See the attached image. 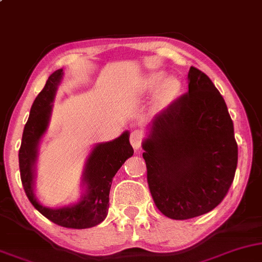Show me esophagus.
Here are the masks:
<instances>
[{
    "label": "esophagus",
    "instance_id": "1",
    "mask_svg": "<svg viewBox=\"0 0 262 262\" xmlns=\"http://www.w3.org/2000/svg\"><path fill=\"white\" fill-rule=\"evenodd\" d=\"M129 141H130L132 146H133V148L137 151L141 147V134L139 130H133L130 133V137H129Z\"/></svg>",
    "mask_w": 262,
    "mask_h": 262
}]
</instances>
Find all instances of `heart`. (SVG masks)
Returning a JSON list of instances; mask_svg holds the SVG:
<instances>
[{
    "label": "heart",
    "instance_id": "obj_1",
    "mask_svg": "<svg viewBox=\"0 0 262 262\" xmlns=\"http://www.w3.org/2000/svg\"><path fill=\"white\" fill-rule=\"evenodd\" d=\"M166 74L162 71L152 72L142 81L141 89L145 92H153L157 90L155 96V104L158 109H164L170 105L181 91V82L175 76L165 78Z\"/></svg>",
    "mask_w": 262,
    "mask_h": 262
}]
</instances>
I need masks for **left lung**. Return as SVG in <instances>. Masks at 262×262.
Returning a JSON list of instances; mask_svg holds the SVG:
<instances>
[{"mask_svg": "<svg viewBox=\"0 0 262 262\" xmlns=\"http://www.w3.org/2000/svg\"><path fill=\"white\" fill-rule=\"evenodd\" d=\"M142 142L156 206L184 221L218 206L237 167V142L225 100L211 79L190 67L188 92L157 115Z\"/></svg>", "mask_w": 262, "mask_h": 262, "instance_id": "8db88e82", "label": "left lung"}]
</instances>
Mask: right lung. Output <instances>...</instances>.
Returning a JSON list of instances; mask_svg holds the SVG:
<instances>
[{"label": "right lung", "instance_id": "add662e5", "mask_svg": "<svg viewBox=\"0 0 262 262\" xmlns=\"http://www.w3.org/2000/svg\"><path fill=\"white\" fill-rule=\"evenodd\" d=\"M62 75L63 71L57 69L49 76L44 89L31 107L19 149L20 177L30 202L49 221L63 228L87 229L100 224L106 218L114 176L122 164L133 156L134 149L129 142L128 132H124L113 141L97 144L86 160L82 173V183L86 190L78 204L62 208H49L37 201L33 193V184L38 144L47 132L51 115V103Z\"/></svg>", "mask_w": 262, "mask_h": 262}]
</instances>
